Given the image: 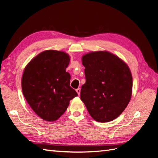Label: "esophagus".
<instances>
[{
	"label": "esophagus",
	"instance_id": "obj_1",
	"mask_svg": "<svg viewBox=\"0 0 158 158\" xmlns=\"http://www.w3.org/2000/svg\"><path fill=\"white\" fill-rule=\"evenodd\" d=\"M76 92L78 93V95H80V88H78V89H76Z\"/></svg>",
	"mask_w": 158,
	"mask_h": 158
}]
</instances>
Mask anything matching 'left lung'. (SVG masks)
Returning <instances> with one entry per match:
<instances>
[{"label": "left lung", "instance_id": "obj_1", "mask_svg": "<svg viewBox=\"0 0 158 158\" xmlns=\"http://www.w3.org/2000/svg\"><path fill=\"white\" fill-rule=\"evenodd\" d=\"M85 83L80 98L95 121L107 123L117 118L130 102L132 77L127 64L108 51L83 55Z\"/></svg>", "mask_w": 158, "mask_h": 158}]
</instances>
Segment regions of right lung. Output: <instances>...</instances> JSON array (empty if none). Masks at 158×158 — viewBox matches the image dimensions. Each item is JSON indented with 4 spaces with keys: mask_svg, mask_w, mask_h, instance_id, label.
Here are the masks:
<instances>
[{
    "mask_svg": "<svg viewBox=\"0 0 158 158\" xmlns=\"http://www.w3.org/2000/svg\"><path fill=\"white\" fill-rule=\"evenodd\" d=\"M70 56L63 51L41 52L27 64L22 78V89L27 102L38 116L55 121L78 94L70 86V75L66 69Z\"/></svg>",
    "mask_w": 158,
    "mask_h": 158,
    "instance_id": "right-lung-1",
    "label": "right lung"
}]
</instances>
